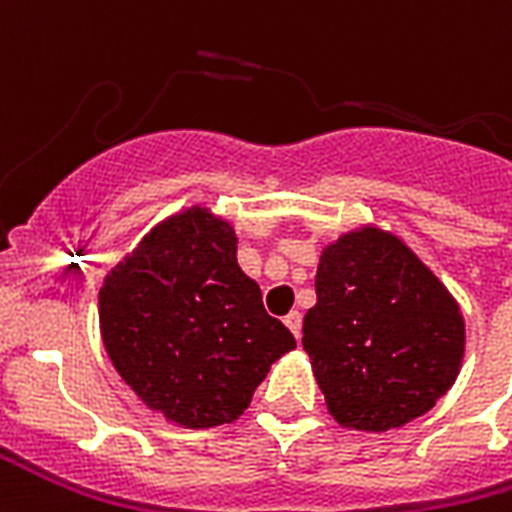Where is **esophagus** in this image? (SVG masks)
<instances>
[{"mask_svg":"<svg viewBox=\"0 0 512 512\" xmlns=\"http://www.w3.org/2000/svg\"><path fill=\"white\" fill-rule=\"evenodd\" d=\"M284 325L290 327L295 338H300V327H303V314H300V311H290V314L284 317Z\"/></svg>","mask_w":512,"mask_h":512,"instance_id":"esophagus-1","label":"esophagus"}]
</instances>
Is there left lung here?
<instances>
[{
  "instance_id": "left-lung-1",
  "label": "left lung",
  "mask_w": 512,
  "mask_h": 512,
  "mask_svg": "<svg viewBox=\"0 0 512 512\" xmlns=\"http://www.w3.org/2000/svg\"><path fill=\"white\" fill-rule=\"evenodd\" d=\"M303 349L330 416L386 432L424 416L456 381L462 308L400 236L360 225L319 255Z\"/></svg>"
}]
</instances>
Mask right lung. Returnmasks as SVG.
Here are the masks:
<instances>
[{"label": "right lung", "mask_w": 512, "mask_h": 512, "mask_svg": "<svg viewBox=\"0 0 512 512\" xmlns=\"http://www.w3.org/2000/svg\"><path fill=\"white\" fill-rule=\"evenodd\" d=\"M239 236L209 206L171 214L104 276L101 341L152 413L185 429L236 421L295 349L236 260Z\"/></svg>", "instance_id": "1"}]
</instances>
